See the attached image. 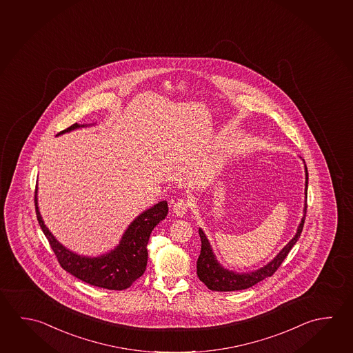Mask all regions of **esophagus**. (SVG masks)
<instances>
[{"instance_id": "34e87169", "label": "esophagus", "mask_w": 353, "mask_h": 353, "mask_svg": "<svg viewBox=\"0 0 353 353\" xmlns=\"http://www.w3.org/2000/svg\"><path fill=\"white\" fill-rule=\"evenodd\" d=\"M174 213L177 216H183L185 214V212L188 210V203L185 202V199H179L177 202L174 203Z\"/></svg>"}]
</instances>
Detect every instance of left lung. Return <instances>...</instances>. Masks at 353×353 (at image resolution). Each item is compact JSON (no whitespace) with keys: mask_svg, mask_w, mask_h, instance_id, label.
Returning <instances> with one entry per match:
<instances>
[{"mask_svg":"<svg viewBox=\"0 0 353 353\" xmlns=\"http://www.w3.org/2000/svg\"><path fill=\"white\" fill-rule=\"evenodd\" d=\"M305 196L307 198V183H309V174H307V168L305 165ZM306 210L307 204L305 201V207H303V216L301 218V222L297 227V232L295 236L291 239L286 245H285L278 255L269 261L266 265L260 268L258 270L249 272H236L233 270H228L223 268L216 255L212 250L210 241L203 233V230L199 228V236H201V254L197 260V275L199 280L204 283V285L212 291H235L244 290L248 288H252L253 285L258 284L261 280L272 276L274 272L278 270L279 266L284 261L285 258L291 250V248L295 245V243L299 241L300 234L303 232V223H305V216H306Z\"/></svg>","mask_w":353,"mask_h":353,"instance_id":"obj_1","label":"left lung"}]
</instances>
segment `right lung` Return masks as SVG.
<instances>
[{
    "label": "right lung",
    "mask_w": 353,
    "mask_h": 353,
    "mask_svg": "<svg viewBox=\"0 0 353 353\" xmlns=\"http://www.w3.org/2000/svg\"><path fill=\"white\" fill-rule=\"evenodd\" d=\"M85 126H90V124L79 125L75 123L68 129L61 131L57 137ZM34 202L38 223L63 269L84 283L108 290H125L143 275L148 264L150 234L168 213L166 201H161L149 210H143L125 230L118 247L109 253L92 258L73 253L72 250L63 247L54 235L50 233L38 210L37 188Z\"/></svg>",
    "instance_id": "add662e5"
}]
</instances>
